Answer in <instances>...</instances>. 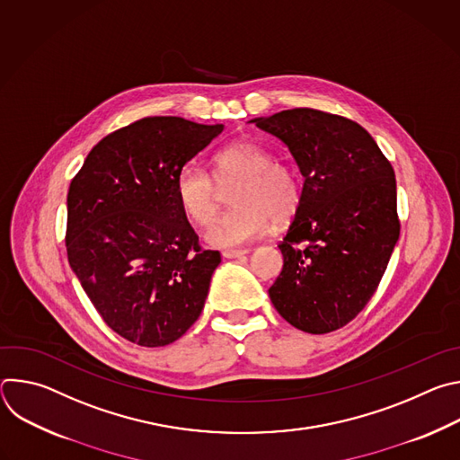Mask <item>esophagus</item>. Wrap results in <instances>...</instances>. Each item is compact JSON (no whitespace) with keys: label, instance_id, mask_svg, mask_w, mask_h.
Listing matches in <instances>:
<instances>
[{"label":"esophagus","instance_id":"obj_1","mask_svg":"<svg viewBox=\"0 0 460 460\" xmlns=\"http://www.w3.org/2000/svg\"><path fill=\"white\" fill-rule=\"evenodd\" d=\"M222 254H224V258H238V256L247 254V249H226Z\"/></svg>","mask_w":460,"mask_h":460}]
</instances>
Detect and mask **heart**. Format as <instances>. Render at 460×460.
Masks as SVG:
<instances>
[{"label": "heart", "instance_id": "obj_1", "mask_svg": "<svg viewBox=\"0 0 460 460\" xmlns=\"http://www.w3.org/2000/svg\"><path fill=\"white\" fill-rule=\"evenodd\" d=\"M234 209L220 215L206 231L215 247H236L251 242L277 224L289 222L302 202V181L295 167L273 160L252 140H236L213 156V176L185 165L176 176L174 194L181 213L196 226H208L218 211L220 189H229Z\"/></svg>", "mask_w": 460, "mask_h": 460}]
</instances>
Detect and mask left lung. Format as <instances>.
<instances>
[{
	"instance_id": "left-lung-1",
	"label": "left lung",
	"mask_w": 460,
	"mask_h": 460,
	"mask_svg": "<svg viewBox=\"0 0 460 460\" xmlns=\"http://www.w3.org/2000/svg\"><path fill=\"white\" fill-rule=\"evenodd\" d=\"M252 121L289 147L304 176L270 298L296 330H341L375 295L399 240L395 171L344 116L300 107Z\"/></svg>"
}]
</instances>
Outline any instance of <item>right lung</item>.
<instances>
[{"mask_svg": "<svg viewBox=\"0 0 460 460\" xmlns=\"http://www.w3.org/2000/svg\"><path fill=\"white\" fill-rule=\"evenodd\" d=\"M224 125L147 116L100 140L67 194V258L114 333L160 348L199 320L220 252L204 249L174 181Z\"/></svg>", "mask_w": 460, "mask_h": 460, "instance_id": "right-lung-1", "label": "right lung"}]
</instances>
